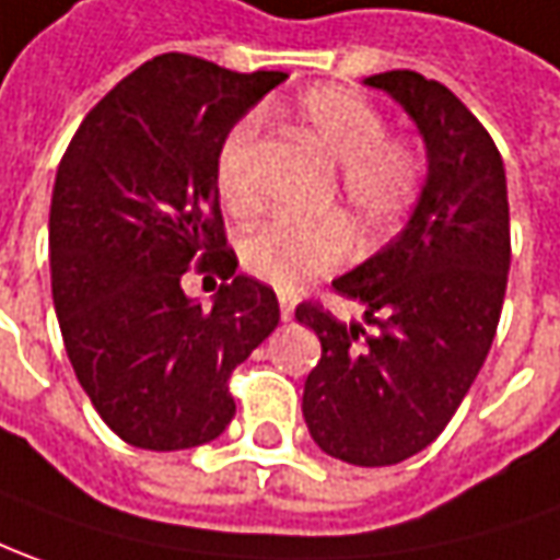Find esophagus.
I'll return each instance as SVG.
<instances>
[{"mask_svg": "<svg viewBox=\"0 0 560 560\" xmlns=\"http://www.w3.org/2000/svg\"><path fill=\"white\" fill-rule=\"evenodd\" d=\"M277 302H280V317L292 319V314H295V299H292L289 292H280V299H277Z\"/></svg>", "mask_w": 560, "mask_h": 560, "instance_id": "34e87169", "label": "esophagus"}]
</instances>
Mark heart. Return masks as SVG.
Listing matches in <instances>:
<instances>
[{
  "instance_id": "b5f03b06",
  "label": "heart",
  "mask_w": 560,
  "mask_h": 560,
  "mask_svg": "<svg viewBox=\"0 0 560 560\" xmlns=\"http://www.w3.org/2000/svg\"><path fill=\"white\" fill-rule=\"evenodd\" d=\"M299 130L319 155L338 170V195L362 225L384 229L415 203L420 188V158L405 142L384 140V115L357 91L326 84L299 100ZM256 118H243L215 158V188L234 215L258 210L253 183ZM246 271L277 289H299L335 271L350 256V231L341 219L319 222H268L243 241Z\"/></svg>"
}]
</instances>
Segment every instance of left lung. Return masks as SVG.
Wrapping results in <instances>:
<instances>
[{
  "label": "left lung",
  "mask_w": 560,
  "mask_h": 560,
  "mask_svg": "<svg viewBox=\"0 0 560 560\" xmlns=\"http://www.w3.org/2000/svg\"><path fill=\"white\" fill-rule=\"evenodd\" d=\"M390 94L427 145L405 229L331 280L362 319L304 302L295 319L323 357L304 381V423L353 466H393L448 427L491 350L509 277V198L491 133L445 84L411 69L362 81Z\"/></svg>",
  "instance_id": "left-lung-1"
}]
</instances>
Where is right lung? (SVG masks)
<instances>
[{
    "label": "right lung",
    "mask_w": 560,
    "mask_h": 560,
    "mask_svg": "<svg viewBox=\"0 0 560 560\" xmlns=\"http://www.w3.org/2000/svg\"><path fill=\"white\" fill-rule=\"evenodd\" d=\"M280 81L161 54L88 112L57 167L54 311L79 384L133 448L225 433L231 372L280 323L273 289L234 273L215 188L231 127ZM191 260L226 280L213 312L184 295Z\"/></svg>",
    "instance_id": "obj_1"
}]
</instances>
